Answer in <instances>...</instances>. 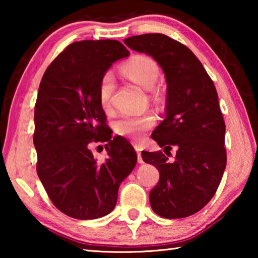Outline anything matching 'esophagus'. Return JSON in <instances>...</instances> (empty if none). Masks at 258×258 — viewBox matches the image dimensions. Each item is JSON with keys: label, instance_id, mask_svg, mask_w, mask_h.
<instances>
[{"label": "esophagus", "instance_id": "34e87169", "mask_svg": "<svg viewBox=\"0 0 258 258\" xmlns=\"http://www.w3.org/2000/svg\"><path fill=\"white\" fill-rule=\"evenodd\" d=\"M135 150H137V154H138V161H139V164H143V159H142V156H141V151H142L141 146L135 145Z\"/></svg>", "mask_w": 258, "mask_h": 258}]
</instances>
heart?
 <instances>
[{
	"label": "heart",
	"mask_w": 258,
	"mask_h": 258,
	"mask_svg": "<svg viewBox=\"0 0 258 258\" xmlns=\"http://www.w3.org/2000/svg\"><path fill=\"white\" fill-rule=\"evenodd\" d=\"M124 75L143 89L150 90L158 81L160 71L154 59L146 55H135L121 66ZM115 91V78L111 72H106L99 83V101L102 108L108 109L111 106V99ZM156 118L151 113H143L141 116H121L116 120L115 131L118 135L141 141L145 139L146 132L154 126Z\"/></svg>",
	"instance_id": "heart-1"
}]
</instances>
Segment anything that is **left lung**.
Masks as SVG:
<instances>
[{"instance_id":"1","label":"left lung","mask_w":258,"mask_h":258,"mask_svg":"<svg viewBox=\"0 0 258 258\" xmlns=\"http://www.w3.org/2000/svg\"><path fill=\"white\" fill-rule=\"evenodd\" d=\"M124 43L151 55L167 83L166 118L151 138L164 151L175 146L176 155L169 161L166 152L142 151V159L159 171L149 195L151 208L165 218L190 216L211 202L226 166L225 124L216 89L194 52L164 34L138 35Z\"/></svg>"}]
</instances>
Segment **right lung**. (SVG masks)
<instances>
[{"label":"right lung","instance_id":"obj_1","mask_svg":"<svg viewBox=\"0 0 258 258\" xmlns=\"http://www.w3.org/2000/svg\"><path fill=\"white\" fill-rule=\"evenodd\" d=\"M130 54L115 40L68 45L43 75L35 104L37 175L54 206L77 220H94L116 206L118 189L138 157L120 137L111 139L99 101V83L115 61ZM104 142L108 158L98 163L89 147Z\"/></svg>","mask_w":258,"mask_h":258}]
</instances>
